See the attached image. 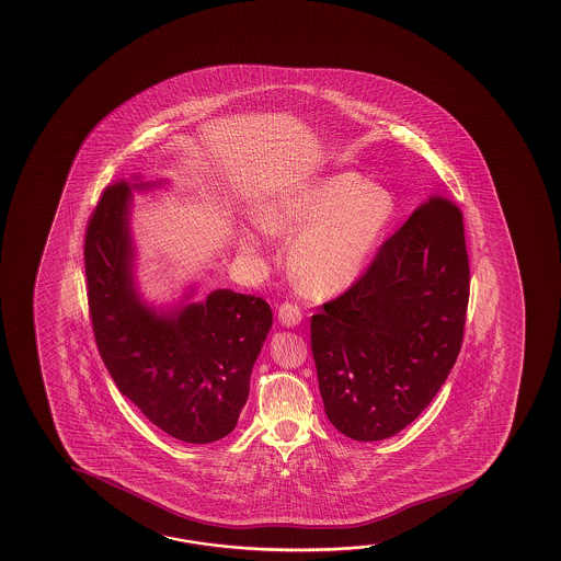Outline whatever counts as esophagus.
Returning <instances> with one entry per match:
<instances>
[{
    "mask_svg": "<svg viewBox=\"0 0 561 561\" xmlns=\"http://www.w3.org/2000/svg\"><path fill=\"white\" fill-rule=\"evenodd\" d=\"M278 321L285 327H298L302 321V310L295 302H283L278 307Z\"/></svg>",
    "mask_w": 561,
    "mask_h": 561,
    "instance_id": "esophagus-1",
    "label": "esophagus"
}]
</instances>
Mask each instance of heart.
Segmentation results:
<instances>
[{"mask_svg":"<svg viewBox=\"0 0 561 561\" xmlns=\"http://www.w3.org/2000/svg\"><path fill=\"white\" fill-rule=\"evenodd\" d=\"M393 196L358 174H336L271 204L261 227L268 234H298L288 251V273L307 297H333L353 285L393 216ZM242 251L259 249L240 232Z\"/></svg>","mask_w":561,"mask_h":561,"instance_id":"heart-1","label":"heart"}]
</instances>
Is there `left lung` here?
Instances as JSON below:
<instances>
[{
    "mask_svg": "<svg viewBox=\"0 0 561 561\" xmlns=\"http://www.w3.org/2000/svg\"><path fill=\"white\" fill-rule=\"evenodd\" d=\"M469 259L463 215L431 196L367 271L310 319L324 413L355 442H381L423 413L463 343Z\"/></svg>",
    "mask_w": 561,
    "mask_h": 561,
    "instance_id": "8db88e82",
    "label": "left lung"
}]
</instances>
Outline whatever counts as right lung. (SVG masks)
Listing matches in <instances>:
<instances>
[{"instance_id": "obj_1", "label": "right lung", "mask_w": 561, "mask_h": 561, "mask_svg": "<svg viewBox=\"0 0 561 561\" xmlns=\"http://www.w3.org/2000/svg\"><path fill=\"white\" fill-rule=\"evenodd\" d=\"M131 188L148 184H110L88 220L85 283L95 345L119 393L158 430L179 442H218L237 427L249 399L273 310L264 298L228 288L170 312L146 307L131 275Z\"/></svg>"}]
</instances>
